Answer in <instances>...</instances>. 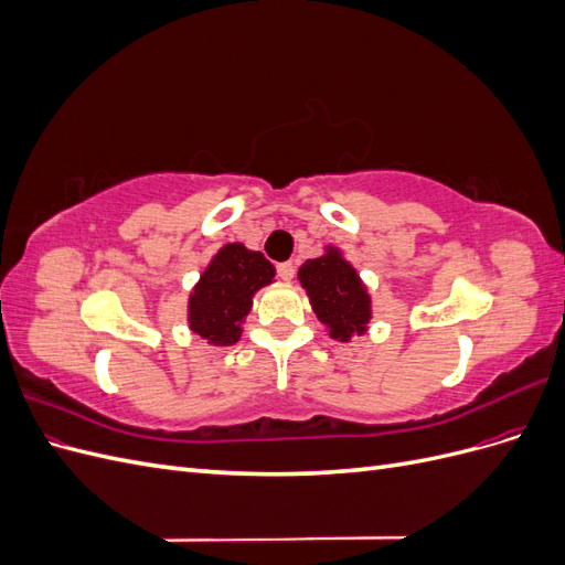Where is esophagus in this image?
Instances as JSON below:
<instances>
[{"mask_svg": "<svg viewBox=\"0 0 565 565\" xmlns=\"http://www.w3.org/2000/svg\"><path fill=\"white\" fill-rule=\"evenodd\" d=\"M276 270H278V276H280L282 280H292V278H295V264H292V262H282V264H278V266H276Z\"/></svg>", "mask_w": 565, "mask_h": 565, "instance_id": "34e87169", "label": "esophagus"}]
</instances>
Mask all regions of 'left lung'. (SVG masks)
<instances>
[{
    "label": "left lung",
    "mask_w": 565,
    "mask_h": 565,
    "mask_svg": "<svg viewBox=\"0 0 565 565\" xmlns=\"http://www.w3.org/2000/svg\"><path fill=\"white\" fill-rule=\"evenodd\" d=\"M299 280L306 287L318 320L330 328V337L349 341L353 334L365 332L370 297L355 268L341 259L337 249L306 262L299 268Z\"/></svg>",
    "instance_id": "8db88e82"
}]
</instances>
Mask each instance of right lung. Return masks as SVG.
Instances as JSON below:
<instances>
[{
  "label": "right lung",
  "mask_w": 565,
  "mask_h": 565,
  "mask_svg": "<svg viewBox=\"0 0 565 565\" xmlns=\"http://www.w3.org/2000/svg\"><path fill=\"white\" fill-rule=\"evenodd\" d=\"M276 278V268L262 252L226 245L195 285L188 320L191 330L214 347H231L241 339V322L252 309V295Z\"/></svg>",
  "instance_id": "add662e5"
}]
</instances>
